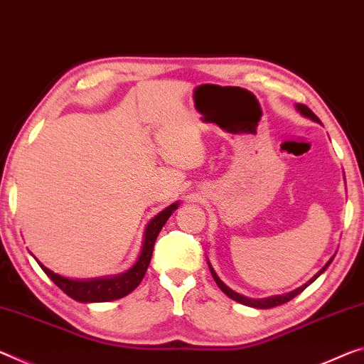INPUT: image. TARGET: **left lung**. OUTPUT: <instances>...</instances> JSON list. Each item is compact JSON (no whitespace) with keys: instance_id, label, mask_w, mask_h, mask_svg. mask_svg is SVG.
Returning <instances> with one entry per match:
<instances>
[{"instance_id":"left-lung-1","label":"left lung","mask_w":364,"mask_h":364,"mask_svg":"<svg viewBox=\"0 0 364 364\" xmlns=\"http://www.w3.org/2000/svg\"><path fill=\"white\" fill-rule=\"evenodd\" d=\"M296 108H298V112L301 113V114H304V117H308V118H311L313 121H317V123H319V118L316 117V114L311 112V109L306 107V105H303V103H298L296 105ZM333 259V257H332ZM332 259L331 261H328L324 267H322L319 272H317L313 279H311L308 284H304L303 287H299V288H296L295 291H291V293H287V295H277V296H270V298H264V299H252V298H246V296H243V295H240V293H236V291H233L232 288H228L227 285L223 284V282L218 279L217 277V274L213 272V269L210 267V264H209V269H210V274H212V277H213V280H215V284L218 285V288H220V290L225 293V295H227L228 298H232V299H235V301H238V303H241V304H246V306H251V308H259V309H269V308H275V306H280V304H284V303H287V301H290V299H293L295 298L296 295H299V293H301L304 288H306L309 284H313V282L317 279V277H319L322 272H324V270L328 267V264L332 262Z\"/></svg>"}]
</instances>
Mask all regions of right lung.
<instances>
[{
    "mask_svg": "<svg viewBox=\"0 0 364 364\" xmlns=\"http://www.w3.org/2000/svg\"><path fill=\"white\" fill-rule=\"evenodd\" d=\"M178 209V204H171L161 210L157 217H154L151 223L146 228V236H144V245L141 256L137 262L132 265L128 272L121 274L118 277H112V279H97V280H69L65 277L53 274L50 269L40 264L43 272L48 275V279L56 287H60L68 296L80 303H99V301H112V299L123 298L134 290V288L141 284L144 275L147 272L149 262L152 259V251L155 240L160 233L161 227L168 220L173 212Z\"/></svg>",
    "mask_w": 364,
    "mask_h": 364,
    "instance_id": "1",
    "label": "right lung"
}]
</instances>
